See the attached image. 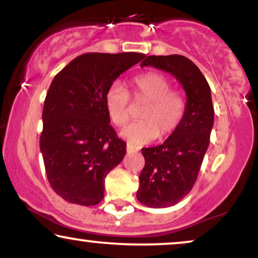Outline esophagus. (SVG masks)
Returning a JSON list of instances; mask_svg holds the SVG:
<instances>
[{"instance_id":"1","label":"esophagus","mask_w":258,"mask_h":258,"mask_svg":"<svg viewBox=\"0 0 258 258\" xmlns=\"http://www.w3.org/2000/svg\"><path fill=\"white\" fill-rule=\"evenodd\" d=\"M126 151H128L129 154L130 153H136V151H139V148L133 146V144H128V146H126Z\"/></svg>"}]
</instances>
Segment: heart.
Wrapping results in <instances>:
<instances>
[{
    "instance_id": "heart-1",
    "label": "heart",
    "mask_w": 258,
    "mask_h": 258,
    "mask_svg": "<svg viewBox=\"0 0 258 258\" xmlns=\"http://www.w3.org/2000/svg\"><path fill=\"white\" fill-rule=\"evenodd\" d=\"M135 102H148L141 112V122L125 126L121 136L134 146H142L158 139H164L175 132L181 123L185 103L178 91L171 89V82L160 73L149 72L134 77L130 82ZM104 104L110 121L121 126L130 117V97L119 84H112L104 97Z\"/></svg>"
}]
</instances>
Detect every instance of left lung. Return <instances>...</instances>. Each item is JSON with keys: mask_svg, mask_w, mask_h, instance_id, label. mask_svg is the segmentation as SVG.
<instances>
[{"mask_svg": "<svg viewBox=\"0 0 258 258\" xmlns=\"http://www.w3.org/2000/svg\"><path fill=\"white\" fill-rule=\"evenodd\" d=\"M151 66L171 74L186 94L185 110L175 132L157 147L143 148L146 160L136 197L150 208L175 206L195 184L214 125L211 90L197 66L185 56H148Z\"/></svg>", "mask_w": 258, "mask_h": 258, "instance_id": "obj_1", "label": "left lung"}]
</instances>
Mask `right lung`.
I'll return each mask as SVG.
<instances>
[{
	"instance_id": "obj_1",
	"label": "right lung",
	"mask_w": 258,
	"mask_h": 258,
	"mask_svg": "<svg viewBox=\"0 0 258 258\" xmlns=\"http://www.w3.org/2000/svg\"><path fill=\"white\" fill-rule=\"evenodd\" d=\"M144 57L88 52L52 80L42 112L40 149L52 190L67 202L90 207L103 200L105 176L121 163L126 148L109 124L105 94Z\"/></svg>"
}]
</instances>
